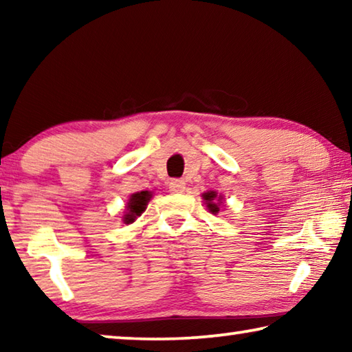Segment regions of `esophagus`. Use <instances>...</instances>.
<instances>
[{
	"instance_id": "obj_1",
	"label": "esophagus",
	"mask_w": 352,
	"mask_h": 352,
	"mask_svg": "<svg viewBox=\"0 0 352 352\" xmlns=\"http://www.w3.org/2000/svg\"><path fill=\"white\" fill-rule=\"evenodd\" d=\"M169 189L172 192H183L184 190V182L183 180H172L169 183Z\"/></svg>"
}]
</instances>
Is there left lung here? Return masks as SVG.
<instances>
[{
    "instance_id": "8db88e82",
    "label": "left lung",
    "mask_w": 352,
    "mask_h": 352,
    "mask_svg": "<svg viewBox=\"0 0 352 352\" xmlns=\"http://www.w3.org/2000/svg\"><path fill=\"white\" fill-rule=\"evenodd\" d=\"M201 197H204L205 204L208 206V210L212 214H217L220 211V204H222V195H217L216 190H208V192L201 194Z\"/></svg>"
}]
</instances>
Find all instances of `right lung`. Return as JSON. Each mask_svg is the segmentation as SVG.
Listing matches in <instances>:
<instances>
[{
    "mask_svg": "<svg viewBox=\"0 0 352 352\" xmlns=\"http://www.w3.org/2000/svg\"><path fill=\"white\" fill-rule=\"evenodd\" d=\"M152 199V192L151 190H141V192H135L130 195V199L127 201L126 206V214H124V223H133L135 219L141 216L142 212L146 211L148 200Z\"/></svg>",
    "mask_w": 352,
    "mask_h": 352,
    "instance_id": "1",
    "label": "right lung"
}]
</instances>
